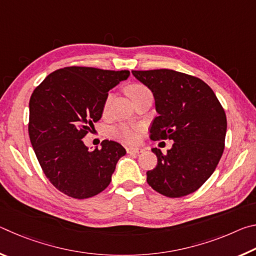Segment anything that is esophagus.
Segmentation results:
<instances>
[{"label": "esophagus", "instance_id": "esophagus-1", "mask_svg": "<svg viewBox=\"0 0 256 256\" xmlns=\"http://www.w3.org/2000/svg\"><path fill=\"white\" fill-rule=\"evenodd\" d=\"M128 154H141L144 152V149L140 148V146H130V148L126 149Z\"/></svg>", "mask_w": 256, "mask_h": 256}]
</instances>
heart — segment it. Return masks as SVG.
<instances>
[{
  "instance_id": "1",
  "label": "heart",
  "mask_w": 256,
  "mask_h": 256,
  "mask_svg": "<svg viewBox=\"0 0 256 256\" xmlns=\"http://www.w3.org/2000/svg\"><path fill=\"white\" fill-rule=\"evenodd\" d=\"M146 92H148L146 86L141 84H138V82H133V84H130L125 86V92L128 94V97L131 98L132 100ZM107 104H108V98H106L105 107L107 106ZM112 133L116 138H120V140L126 141V142L136 141L138 138L136 130L132 128L131 126H128V125H118V126L112 128Z\"/></svg>"
}]
</instances>
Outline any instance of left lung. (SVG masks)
I'll return each instance as SVG.
<instances>
[{
    "mask_svg": "<svg viewBox=\"0 0 256 256\" xmlns=\"http://www.w3.org/2000/svg\"><path fill=\"white\" fill-rule=\"evenodd\" d=\"M151 90L158 116L150 128L154 141H174L167 154L154 148L157 166L146 182L168 198L196 192L214 172L224 149L227 118L209 86L198 78L168 68L132 71Z\"/></svg>",
    "mask_w": 256,
    "mask_h": 256,
    "instance_id": "8db88e82",
    "label": "left lung"
}]
</instances>
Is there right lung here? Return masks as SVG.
Returning <instances> with one entry per match:
<instances>
[{
  "instance_id": "1",
  "label": "right lung",
  "mask_w": 256,
  "mask_h": 256,
  "mask_svg": "<svg viewBox=\"0 0 256 256\" xmlns=\"http://www.w3.org/2000/svg\"><path fill=\"white\" fill-rule=\"evenodd\" d=\"M130 71L68 66L47 76L29 102V138L42 172L56 188L74 198L102 192L126 151L104 140L90 150L82 138L102 118L108 92Z\"/></svg>"
}]
</instances>
